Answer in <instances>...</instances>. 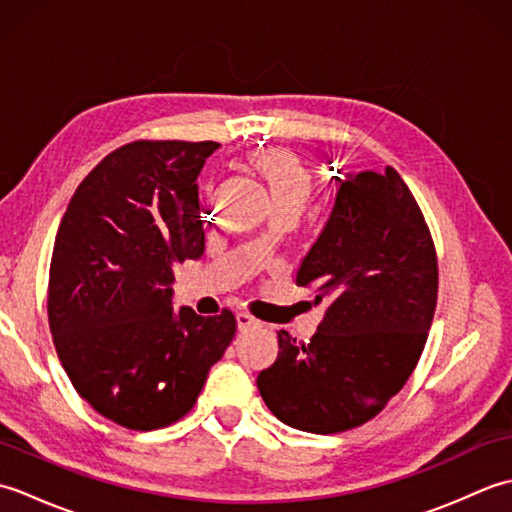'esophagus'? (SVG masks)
I'll list each match as a JSON object with an SVG mask.
<instances>
[{
	"label": "esophagus",
	"mask_w": 512,
	"mask_h": 512,
	"mask_svg": "<svg viewBox=\"0 0 512 512\" xmlns=\"http://www.w3.org/2000/svg\"><path fill=\"white\" fill-rule=\"evenodd\" d=\"M257 325H262V321H257L253 314L237 312V328L239 330H250V328H257Z\"/></svg>",
	"instance_id": "1"
}]
</instances>
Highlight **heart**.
Wrapping results in <instances>:
<instances>
[{
  "label": "heart",
  "mask_w": 512,
  "mask_h": 512,
  "mask_svg": "<svg viewBox=\"0 0 512 512\" xmlns=\"http://www.w3.org/2000/svg\"><path fill=\"white\" fill-rule=\"evenodd\" d=\"M248 169L266 184L275 211L301 213L312 195V173L288 149H255L246 160Z\"/></svg>",
  "instance_id": "b5f03b06"
}]
</instances>
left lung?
Returning a JSON list of instances; mask_svg holds the SVG:
<instances>
[{
    "label": "left lung",
    "instance_id": "obj_1",
    "mask_svg": "<svg viewBox=\"0 0 512 512\" xmlns=\"http://www.w3.org/2000/svg\"><path fill=\"white\" fill-rule=\"evenodd\" d=\"M297 286L328 301L308 343L277 332V361L257 376L275 416L341 433L378 416L405 387L438 301V257L420 206L396 169L347 173Z\"/></svg>",
    "mask_w": 512,
    "mask_h": 512
}]
</instances>
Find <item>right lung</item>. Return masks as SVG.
Listing matches in <instances>:
<instances>
[{
  "label": "right lung",
  "instance_id": "right-lung-1",
  "mask_svg": "<svg viewBox=\"0 0 512 512\" xmlns=\"http://www.w3.org/2000/svg\"><path fill=\"white\" fill-rule=\"evenodd\" d=\"M213 140H136L96 165L54 239L48 321L79 396L134 431L193 409L231 345V310L173 312V268L204 253L198 180Z\"/></svg>",
  "mask_w": 512,
  "mask_h": 512
}]
</instances>
